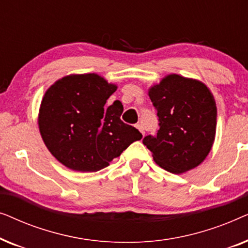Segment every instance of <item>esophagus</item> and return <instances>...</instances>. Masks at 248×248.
Listing matches in <instances>:
<instances>
[{"instance_id": "obj_1", "label": "esophagus", "mask_w": 248, "mask_h": 248, "mask_svg": "<svg viewBox=\"0 0 248 248\" xmlns=\"http://www.w3.org/2000/svg\"><path fill=\"white\" fill-rule=\"evenodd\" d=\"M135 126H137V128H138V130L141 132V133H142V135H144V130H143V126H142V125H141V124H137V125H135Z\"/></svg>"}]
</instances>
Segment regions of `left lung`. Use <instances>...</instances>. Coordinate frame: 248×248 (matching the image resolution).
<instances>
[{
    "label": "left lung",
    "instance_id": "1",
    "mask_svg": "<svg viewBox=\"0 0 248 248\" xmlns=\"http://www.w3.org/2000/svg\"><path fill=\"white\" fill-rule=\"evenodd\" d=\"M157 109L159 130L147 135L143 144L161 168L182 174L206 158L216 137L217 106L201 81L169 74L149 89Z\"/></svg>",
    "mask_w": 248,
    "mask_h": 248
}]
</instances>
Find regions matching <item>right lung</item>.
Wrapping results in <instances>:
<instances>
[{"mask_svg": "<svg viewBox=\"0 0 248 248\" xmlns=\"http://www.w3.org/2000/svg\"><path fill=\"white\" fill-rule=\"evenodd\" d=\"M117 87L94 73L72 74L48 88L40 104L38 125L50 154L72 170L107 167L142 134L121 120L123 105L106 101Z\"/></svg>", "mask_w": 248, "mask_h": 248, "instance_id": "1", "label": "right lung"}]
</instances>
